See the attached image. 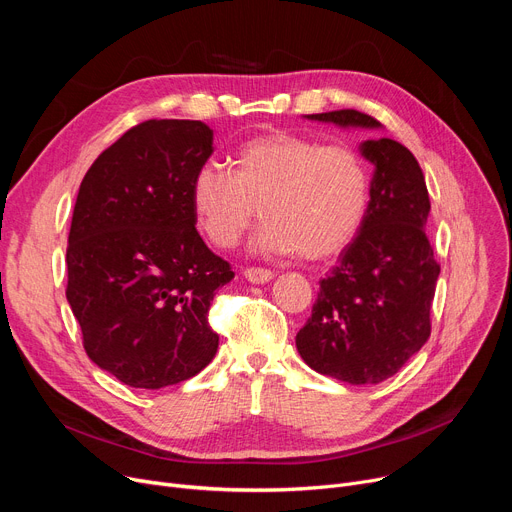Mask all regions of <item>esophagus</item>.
I'll return each mask as SVG.
<instances>
[{"mask_svg":"<svg viewBox=\"0 0 512 512\" xmlns=\"http://www.w3.org/2000/svg\"><path fill=\"white\" fill-rule=\"evenodd\" d=\"M245 278L253 284H265L274 280V272L272 270H263V267H247L245 270Z\"/></svg>","mask_w":512,"mask_h":512,"instance_id":"1","label":"esophagus"}]
</instances>
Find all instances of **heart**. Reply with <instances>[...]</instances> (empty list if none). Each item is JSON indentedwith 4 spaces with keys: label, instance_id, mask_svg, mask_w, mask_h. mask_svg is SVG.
I'll return each instance as SVG.
<instances>
[{
    "label": "heart",
    "instance_id": "heart-1",
    "mask_svg": "<svg viewBox=\"0 0 512 512\" xmlns=\"http://www.w3.org/2000/svg\"><path fill=\"white\" fill-rule=\"evenodd\" d=\"M371 195L367 161L346 145L270 132L242 143L232 172L207 161L191 182V205L205 238L232 249L259 218L255 247L321 261L359 234Z\"/></svg>",
    "mask_w": 512,
    "mask_h": 512
}]
</instances>
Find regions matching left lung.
<instances>
[{"label":"left lung","mask_w":512,"mask_h":512,"mask_svg":"<svg viewBox=\"0 0 512 512\" xmlns=\"http://www.w3.org/2000/svg\"><path fill=\"white\" fill-rule=\"evenodd\" d=\"M307 118L382 128L357 110ZM361 155L375 168L365 222L319 282L311 317L297 334L311 369L357 386L392 378L427 342L440 276L425 234L432 205L419 161L392 139L365 141Z\"/></svg>","instance_id":"left-lung-1"}]
</instances>
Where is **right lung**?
<instances>
[{
	"label": "right lung",
	"instance_id": "1",
	"mask_svg": "<svg viewBox=\"0 0 512 512\" xmlns=\"http://www.w3.org/2000/svg\"><path fill=\"white\" fill-rule=\"evenodd\" d=\"M199 120H147L89 168L68 234L66 299L89 359L157 390L211 363L215 290L234 278L199 236L191 182L213 153Z\"/></svg>",
	"mask_w": 512,
	"mask_h": 512
}]
</instances>
